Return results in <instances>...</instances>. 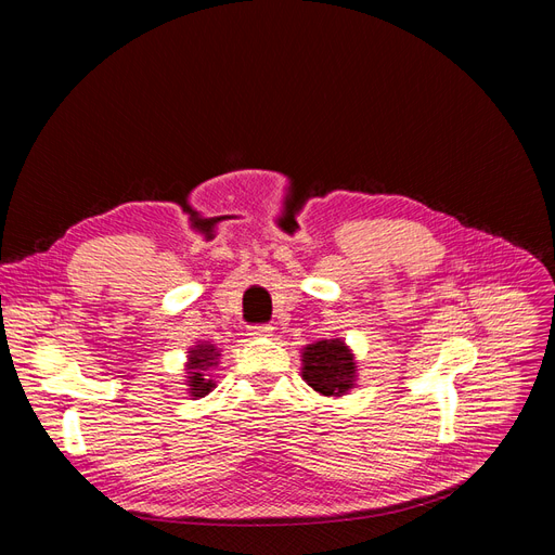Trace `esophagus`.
<instances>
[{
    "label": "esophagus",
    "mask_w": 555,
    "mask_h": 555,
    "mask_svg": "<svg viewBox=\"0 0 555 555\" xmlns=\"http://www.w3.org/2000/svg\"><path fill=\"white\" fill-rule=\"evenodd\" d=\"M249 335L251 338H268V335H273V326H251Z\"/></svg>",
    "instance_id": "obj_1"
}]
</instances>
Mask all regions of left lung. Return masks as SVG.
Wrapping results in <instances>:
<instances>
[{
	"label": "left lung",
	"instance_id": "8db88e82",
	"mask_svg": "<svg viewBox=\"0 0 555 555\" xmlns=\"http://www.w3.org/2000/svg\"><path fill=\"white\" fill-rule=\"evenodd\" d=\"M300 361V375L308 386L326 398H340L357 386V357L343 338L317 340L304 347Z\"/></svg>",
	"mask_w": 555,
	"mask_h": 555
}]
</instances>
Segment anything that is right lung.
Returning a JSON list of instances; mask_svg holds the SVG:
<instances>
[{"label":"right lung","mask_w":555,"mask_h":555,"mask_svg":"<svg viewBox=\"0 0 555 555\" xmlns=\"http://www.w3.org/2000/svg\"><path fill=\"white\" fill-rule=\"evenodd\" d=\"M217 359H220V349L212 343L198 340L194 347H190L188 363H184V384H188V393L192 398H204L217 386L210 375Z\"/></svg>","instance_id":"right-lung-1"}]
</instances>
